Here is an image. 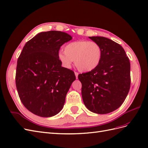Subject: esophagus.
<instances>
[{"label":"esophagus","mask_w":148,"mask_h":148,"mask_svg":"<svg viewBox=\"0 0 148 148\" xmlns=\"http://www.w3.org/2000/svg\"><path fill=\"white\" fill-rule=\"evenodd\" d=\"M75 76H76V78H78V73H77V72H75Z\"/></svg>","instance_id":"34e87169"}]
</instances>
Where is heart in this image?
<instances>
[{
    "label": "heart",
    "mask_w": 148,
    "mask_h": 148,
    "mask_svg": "<svg viewBox=\"0 0 148 148\" xmlns=\"http://www.w3.org/2000/svg\"><path fill=\"white\" fill-rule=\"evenodd\" d=\"M102 57V49L97 43L89 41H77L67 44L64 52H59L58 59L66 68H70L75 60L78 70L88 72L99 65Z\"/></svg>",
    "instance_id": "b5f03b06"
}]
</instances>
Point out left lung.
<instances>
[{
  "label": "left lung",
  "mask_w": 148,
  "mask_h": 148,
  "mask_svg": "<svg viewBox=\"0 0 148 148\" xmlns=\"http://www.w3.org/2000/svg\"><path fill=\"white\" fill-rule=\"evenodd\" d=\"M102 49L100 63L95 69L79 74L83 101L94 113L112 112L123 104L130 88V63L123 48L112 40L89 37Z\"/></svg>",
  "instance_id": "left-lung-1"
}]
</instances>
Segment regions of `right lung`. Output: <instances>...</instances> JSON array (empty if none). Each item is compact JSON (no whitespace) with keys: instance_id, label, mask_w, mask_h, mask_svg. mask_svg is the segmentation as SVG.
Returning a JSON list of instances; mask_svg holds the SVG:
<instances>
[{"instance_id":"right-lung-1","label":"right lung","mask_w":148,"mask_h":148,"mask_svg":"<svg viewBox=\"0 0 148 148\" xmlns=\"http://www.w3.org/2000/svg\"><path fill=\"white\" fill-rule=\"evenodd\" d=\"M71 39L62 31L39 33L25 44L18 59V93L24 106L35 115L50 117L63 108L76 77L72 70L62 66L58 53Z\"/></svg>"}]
</instances>
